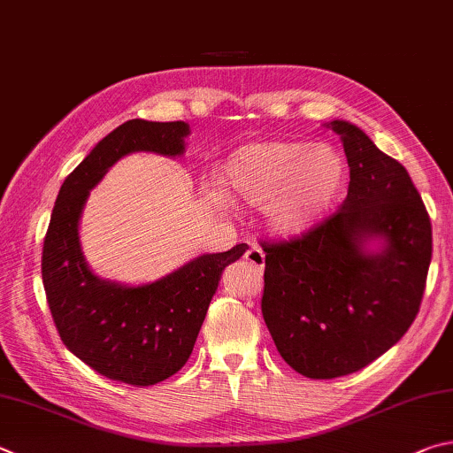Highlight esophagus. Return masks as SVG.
<instances>
[{
  "mask_svg": "<svg viewBox=\"0 0 453 453\" xmlns=\"http://www.w3.org/2000/svg\"><path fill=\"white\" fill-rule=\"evenodd\" d=\"M243 257H245V261H248L250 265H253L255 269L261 271L263 267H265V253H263V250L257 248V245H253L251 250L245 251Z\"/></svg>",
  "mask_w": 453,
  "mask_h": 453,
  "instance_id": "obj_1",
  "label": "esophagus"
}]
</instances>
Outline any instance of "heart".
<instances>
[{"label":"heart","mask_w":453,"mask_h":453,"mask_svg":"<svg viewBox=\"0 0 453 453\" xmlns=\"http://www.w3.org/2000/svg\"><path fill=\"white\" fill-rule=\"evenodd\" d=\"M347 176L342 156L326 144L255 142L242 146L221 168V182L235 200L267 205V221L277 234L309 229L331 208ZM211 200L221 203V196Z\"/></svg>","instance_id":"1"}]
</instances>
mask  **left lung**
I'll use <instances>...</instances> for the list:
<instances>
[{
    "label": "left lung",
    "mask_w": 453,
    "mask_h": 453,
    "mask_svg": "<svg viewBox=\"0 0 453 453\" xmlns=\"http://www.w3.org/2000/svg\"><path fill=\"white\" fill-rule=\"evenodd\" d=\"M326 127L347 154V198L301 237L261 243L263 319L285 363L317 380L357 372L404 336L432 261L430 216L406 168L350 122Z\"/></svg>",
    "instance_id": "8db88e82"
}]
</instances>
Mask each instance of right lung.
Here are the masks:
<instances>
[{"mask_svg":"<svg viewBox=\"0 0 453 453\" xmlns=\"http://www.w3.org/2000/svg\"><path fill=\"white\" fill-rule=\"evenodd\" d=\"M188 134L182 120H128L90 150L57 196L41 257L49 309L65 347L111 380L152 386L176 374L192 355L221 273L248 250L240 243L203 253L138 287L104 281L88 269L79 242L88 192L130 152L184 154Z\"/></svg>","mask_w":453,"mask_h":453,"instance_id":"add662e5","label":"right lung"}]
</instances>
